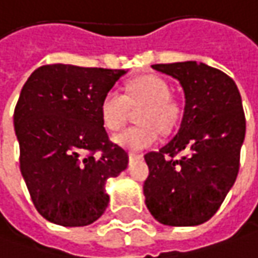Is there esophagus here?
Instances as JSON below:
<instances>
[{"label":"esophagus","mask_w":258,"mask_h":258,"mask_svg":"<svg viewBox=\"0 0 258 258\" xmlns=\"http://www.w3.org/2000/svg\"><path fill=\"white\" fill-rule=\"evenodd\" d=\"M128 158H130V160L140 159V158H143V155H140V153H134V152H130Z\"/></svg>","instance_id":"esophagus-1"}]
</instances>
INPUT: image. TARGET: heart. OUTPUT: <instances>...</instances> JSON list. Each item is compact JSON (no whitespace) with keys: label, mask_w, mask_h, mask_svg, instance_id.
I'll return each mask as SVG.
<instances>
[{"label":"heart","mask_w":258,"mask_h":258,"mask_svg":"<svg viewBox=\"0 0 258 258\" xmlns=\"http://www.w3.org/2000/svg\"><path fill=\"white\" fill-rule=\"evenodd\" d=\"M139 127H131L114 137V143L131 152L147 149L159 140L160 131L169 133L181 119V106L171 98V87L155 74L134 79L127 86V95L118 89H109L100 102V119L109 131L124 127L130 106H142Z\"/></svg>","instance_id":"heart-1"}]
</instances>
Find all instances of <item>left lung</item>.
<instances>
[{
  "instance_id": "left-lung-1",
  "label": "left lung",
  "mask_w": 258,
  "mask_h": 258,
  "mask_svg": "<svg viewBox=\"0 0 258 258\" xmlns=\"http://www.w3.org/2000/svg\"><path fill=\"white\" fill-rule=\"evenodd\" d=\"M152 69L181 83L185 106L174 139L144 155L149 166L146 206L163 225H202L218 212L239 171L245 137L241 95L229 76L203 62L155 64ZM181 151L186 155L175 158Z\"/></svg>"
}]
</instances>
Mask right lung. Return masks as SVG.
<instances>
[{
	"instance_id": "add662e5",
	"label": "right lung",
	"mask_w": 258,
	"mask_h": 258,
	"mask_svg": "<svg viewBox=\"0 0 258 258\" xmlns=\"http://www.w3.org/2000/svg\"><path fill=\"white\" fill-rule=\"evenodd\" d=\"M124 74L51 64L35 70L24 83L14 109L20 171L46 220L86 226L106 210L105 184L127 168L128 155L109 140L100 102Z\"/></svg>"
}]
</instances>
